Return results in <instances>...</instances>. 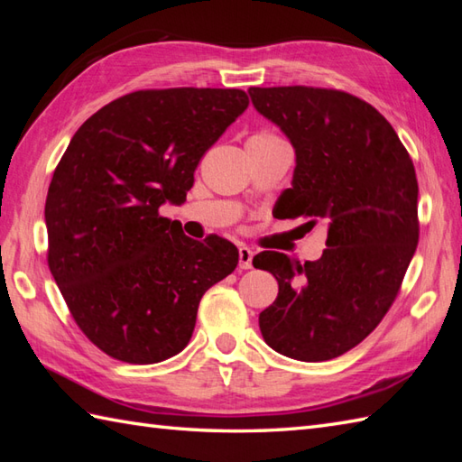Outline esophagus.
Returning <instances> with one entry per match:
<instances>
[{
  "instance_id": "obj_1",
  "label": "esophagus",
  "mask_w": 462,
  "mask_h": 462,
  "mask_svg": "<svg viewBox=\"0 0 462 462\" xmlns=\"http://www.w3.org/2000/svg\"><path fill=\"white\" fill-rule=\"evenodd\" d=\"M252 260H254L252 248L240 246V250H238V268L240 270H250L252 268Z\"/></svg>"
}]
</instances>
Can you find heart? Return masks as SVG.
Listing matches in <instances>:
<instances>
[{
    "mask_svg": "<svg viewBox=\"0 0 462 462\" xmlns=\"http://www.w3.org/2000/svg\"><path fill=\"white\" fill-rule=\"evenodd\" d=\"M250 139H258V141H270V139H278L276 134H272V133H266V131H262V133H256V134H252Z\"/></svg>",
    "mask_w": 462,
    "mask_h": 462,
    "instance_id": "1",
    "label": "heart"
}]
</instances>
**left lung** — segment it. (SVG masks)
<instances>
[{
	"instance_id": "1",
	"label": "left lung",
	"mask_w": 462,
	"mask_h": 462,
	"mask_svg": "<svg viewBox=\"0 0 462 462\" xmlns=\"http://www.w3.org/2000/svg\"><path fill=\"white\" fill-rule=\"evenodd\" d=\"M252 105L296 151L282 218L328 226L326 250L300 263L260 252L254 268L278 280L260 313L272 349L300 361L339 357L385 318L419 242L415 166L389 121L346 91L250 87Z\"/></svg>"
}]
</instances>
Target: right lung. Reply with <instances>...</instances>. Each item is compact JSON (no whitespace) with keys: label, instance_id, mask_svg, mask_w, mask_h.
Instances as JSON below:
<instances>
[{"label":"right lung","instance_id":"1","mask_svg":"<svg viewBox=\"0 0 462 462\" xmlns=\"http://www.w3.org/2000/svg\"><path fill=\"white\" fill-rule=\"evenodd\" d=\"M240 89L134 91L73 134L45 200L47 263L97 347L149 365L190 341L204 291L238 266L220 236H184L161 216L182 204L204 152L248 109Z\"/></svg>","mask_w":462,"mask_h":462}]
</instances>
